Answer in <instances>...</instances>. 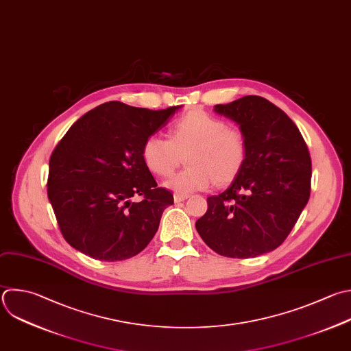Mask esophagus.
<instances>
[{
    "instance_id": "esophagus-1",
    "label": "esophagus",
    "mask_w": 351,
    "mask_h": 351,
    "mask_svg": "<svg viewBox=\"0 0 351 351\" xmlns=\"http://www.w3.org/2000/svg\"><path fill=\"white\" fill-rule=\"evenodd\" d=\"M188 197H189L188 195H182V193H174V202H176V203L184 202V200H186Z\"/></svg>"
}]
</instances>
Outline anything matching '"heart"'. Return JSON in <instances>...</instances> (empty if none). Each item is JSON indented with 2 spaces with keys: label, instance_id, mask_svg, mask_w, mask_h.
Here are the masks:
<instances>
[{
  "label": "heart",
  "instance_id": "1",
  "mask_svg": "<svg viewBox=\"0 0 351 351\" xmlns=\"http://www.w3.org/2000/svg\"><path fill=\"white\" fill-rule=\"evenodd\" d=\"M145 166L156 176L169 177L186 158L188 167L165 186L176 193H189L232 182L247 160V140L240 129L203 110H192L171 128L170 140L152 134L141 148Z\"/></svg>",
  "mask_w": 351,
  "mask_h": 351
}]
</instances>
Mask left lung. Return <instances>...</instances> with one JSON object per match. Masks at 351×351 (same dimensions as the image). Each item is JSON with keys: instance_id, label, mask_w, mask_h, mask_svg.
I'll list each match as a JSON object with an SVG mask.
<instances>
[{"instance_id": "obj_1", "label": "left lung", "mask_w": 351, "mask_h": 351, "mask_svg": "<svg viewBox=\"0 0 351 351\" xmlns=\"http://www.w3.org/2000/svg\"><path fill=\"white\" fill-rule=\"evenodd\" d=\"M214 111L239 125L247 160L225 192L207 197L196 229L217 254L254 258L276 250L296 223L310 196L311 159L296 125L261 96Z\"/></svg>"}]
</instances>
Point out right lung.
Returning a JSON list of instances; mask_svg holds the SVG:
<instances>
[{
	"instance_id": "1",
	"label": "right lung",
	"mask_w": 351,
	"mask_h": 351,
	"mask_svg": "<svg viewBox=\"0 0 351 351\" xmlns=\"http://www.w3.org/2000/svg\"><path fill=\"white\" fill-rule=\"evenodd\" d=\"M104 103L81 117L49 160L48 197L67 243L99 261H123L155 236L174 199L158 188L141 148L178 111ZM140 195V202L132 197Z\"/></svg>"
}]
</instances>
